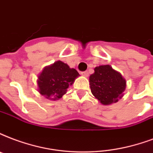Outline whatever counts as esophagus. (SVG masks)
I'll return each instance as SVG.
<instances>
[{"label": "esophagus", "instance_id": "1", "mask_svg": "<svg viewBox=\"0 0 153 153\" xmlns=\"http://www.w3.org/2000/svg\"><path fill=\"white\" fill-rule=\"evenodd\" d=\"M81 74H82V75H83V76H85V77H87L88 75H89V74H88V71H82Z\"/></svg>", "mask_w": 153, "mask_h": 153}]
</instances>
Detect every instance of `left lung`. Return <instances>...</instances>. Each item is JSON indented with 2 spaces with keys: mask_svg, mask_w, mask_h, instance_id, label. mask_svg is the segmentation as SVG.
<instances>
[{
  "mask_svg": "<svg viewBox=\"0 0 153 153\" xmlns=\"http://www.w3.org/2000/svg\"><path fill=\"white\" fill-rule=\"evenodd\" d=\"M89 80L92 95L102 104H111L123 97L126 80L110 65L96 66Z\"/></svg>",
  "mask_w": 153,
  "mask_h": 153,
  "instance_id": "1",
  "label": "left lung"
}]
</instances>
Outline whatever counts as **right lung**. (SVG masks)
I'll use <instances>...</instances> for the list:
<instances>
[{
	"mask_svg": "<svg viewBox=\"0 0 153 153\" xmlns=\"http://www.w3.org/2000/svg\"><path fill=\"white\" fill-rule=\"evenodd\" d=\"M79 76L75 69L70 68L66 63L57 61L51 66H45L38 75V91L48 100H59Z\"/></svg>",
	"mask_w": 153,
	"mask_h": 153,
	"instance_id": "1",
	"label": "right lung"
}]
</instances>
